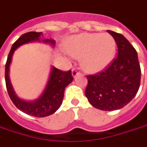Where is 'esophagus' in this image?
<instances>
[{
  "label": "esophagus",
  "instance_id": "esophagus-1",
  "mask_svg": "<svg viewBox=\"0 0 147 147\" xmlns=\"http://www.w3.org/2000/svg\"><path fill=\"white\" fill-rule=\"evenodd\" d=\"M79 74H81V73L78 71V69H74L72 70V76H73V78H76L77 76L79 75Z\"/></svg>",
  "mask_w": 147,
  "mask_h": 147
}]
</instances>
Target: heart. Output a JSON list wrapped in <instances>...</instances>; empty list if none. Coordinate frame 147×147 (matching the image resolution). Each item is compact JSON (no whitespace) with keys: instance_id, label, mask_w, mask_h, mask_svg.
Listing matches in <instances>:
<instances>
[{"instance_id":"b5f03b06","label":"heart","mask_w":147,"mask_h":147,"mask_svg":"<svg viewBox=\"0 0 147 147\" xmlns=\"http://www.w3.org/2000/svg\"><path fill=\"white\" fill-rule=\"evenodd\" d=\"M65 49L70 56L80 57L81 66L86 71L98 73L112 63L116 41L109 33H83L69 37Z\"/></svg>"}]
</instances>
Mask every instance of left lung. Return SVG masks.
Listing matches in <instances>:
<instances>
[{
    "label": "left lung",
    "instance_id": "obj_1",
    "mask_svg": "<svg viewBox=\"0 0 147 147\" xmlns=\"http://www.w3.org/2000/svg\"><path fill=\"white\" fill-rule=\"evenodd\" d=\"M118 46V57L104 72L87 76L85 94L92 106L101 110H117L134 98L140 86L141 69L138 53L123 35L107 30Z\"/></svg>",
    "mask_w": 147,
    "mask_h": 147
}]
</instances>
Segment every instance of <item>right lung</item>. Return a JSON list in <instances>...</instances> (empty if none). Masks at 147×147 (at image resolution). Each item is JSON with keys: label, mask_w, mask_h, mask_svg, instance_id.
Returning a JSON list of instances; mask_svg holds the SVG:
<instances>
[{"label": "right lung", "mask_w": 147, "mask_h": 147, "mask_svg": "<svg viewBox=\"0 0 147 147\" xmlns=\"http://www.w3.org/2000/svg\"><path fill=\"white\" fill-rule=\"evenodd\" d=\"M33 42H41L55 46L56 41L52 38H43L42 32H29L19 37L13 45L5 64L6 88L10 98L18 109L25 114L37 118H44L54 114L62 104L64 92L68 85L73 82L71 71L63 72L54 66L51 67L49 79L41 94L34 100H25L18 97L12 86L9 78V68L14 52L20 46Z\"/></svg>", "instance_id": "obj_1"}]
</instances>
